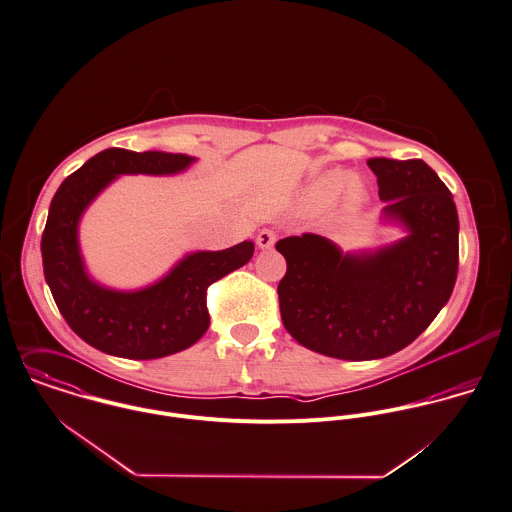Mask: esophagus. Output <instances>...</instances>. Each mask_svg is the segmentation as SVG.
<instances>
[{"label": "esophagus", "mask_w": 512, "mask_h": 512, "mask_svg": "<svg viewBox=\"0 0 512 512\" xmlns=\"http://www.w3.org/2000/svg\"><path fill=\"white\" fill-rule=\"evenodd\" d=\"M275 241H277V235H275V231H271V229H261L259 235H257V247L263 249V251L273 249V247H275Z\"/></svg>", "instance_id": "34e87169"}]
</instances>
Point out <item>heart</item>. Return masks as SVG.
Instances as JSON below:
<instances>
[{"label": "heart", "instance_id": "obj_1", "mask_svg": "<svg viewBox=\"0 0 512 512\" xmlns=\"http://www.w3.org/2000/svg\"><path fill=\"white\" fill-rule=\"evenodd\" d=\"M342 191L345 192L342 195V211L346 215L358 213L366 202V188L346 170H328L316 176L305 190V205L308 209H322L332 204Z\"/></svg>", "mask_w": 512, "mask_h": 512}]
</instances>
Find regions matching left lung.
Wrapping results in <instances>:
<instances>
[{"label": "left lung", "instance_id": "8db88e82", "mask_svg": "<svg viewBox=\"0 0 512 512\" xmlns=\"http://www.w3.org/2000/svg\"><path fill=\"white\" fill-rule=\"evenodd\" d=\"M380 223L402 237L354 251L305 233L277 243L287 261L281 318L308 350L378 360L411 344L447 305L459 265V217L451 192L423 160L370 158Z\"/></svg>", "mask_w": 512, "mask_h": 512}]
</instances>
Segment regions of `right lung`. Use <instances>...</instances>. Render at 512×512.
I'll return each instance as SVG.
<instances>
[{
  "mask_svg": "<svg viewBox=\"0 0 512 512\" xmlns=\"http://www.w3.org/2000/svg\"><path fill=\"white\" fill-rule=\"evenodd\" d=\"M192 164L196 158L188 154L108 148L71 174L49 205L41 237L45 281L73 332L104 354L152 360L192 346L209 326L207 287L253 257V241L190 251L160 279L138 289H114L89 273L79 227L104 190L120 176H176Z\"/></svg>",
  "mask_w": 512,
  "mask_h": 512,
  "instance_id": "add662e5",
  "label": "right lung"
}]
</instances>
